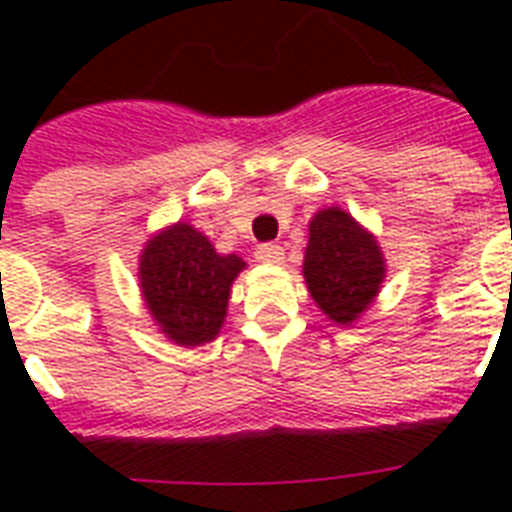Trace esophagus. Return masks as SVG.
Segmentation results:
<instances>
[{
    "label": "esophagus",
    "mask_w": 512,
    "mask_h": 512,
    "mask_svg": "<svg viewBox=\"0 0 512 512\" xmlns=\"http://www.w3.org/2000/svg\"><path fill=\"white\" fill-rule=\"evenodd\" d=\"M255 257L257 263H265V265H279L284 260V249L279 244H260L255 249Z\"/></svg>",
    "instance_id": "1"
}]
</instances>
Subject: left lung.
Wrapping results in <instances>:
<instances>
[{"label": "left lung", "instance_id": "obj_1", "mask_svg": "<svg viewBox=\"0 0 512 512\" xmlns=\"http://www.w3.org/2000/svg\"><path fill=\"white\" fill-rule=\"evenodd\" d=\"M303 276L327 319L353 324L385 279V257L372 233L340 207L321 209L308 225Z\"/></svg>", "mask_w": 512, "mask_h": 512}]
</instances>
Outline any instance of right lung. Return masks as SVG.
Segmentation results:
<instances>
[{
  "label": "right lung",
  "mask_w": 512,
  "mask_h": 512,
  "mask_svg": "<svg viewBox=\"0 0 512 512\" xmlns=\"http://www.w3.org/2000/svg\"><path fill=\"white\" fill-rule=\"evenodd\" d=\"M244 260L220 255L193 225L175 223L156 233L140 255V289L148 313L175 345L215 340L228 311L231 284Z\"/></svg>",
  "instance_id": "add662e5"
}]
</instances>
